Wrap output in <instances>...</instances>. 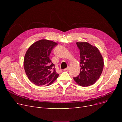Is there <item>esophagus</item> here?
Here are the masks:
<instances>
[{
	"label": "esophagus",
	"mask_w": 122,
	"mask_h": 122,
	"mask_svg": "<svg viewBox=\"0 0 122 122\" xmlns=\"http://www.w3.org/2000/svg\"><path fill=\"white\" fill-rule=\"evenodd\" d=\"M69 67L68 66V67H67L66 69H63V71H67V70H69Z\"/></svg>",
	"instance_id": "obj_1"
}]
</instances>
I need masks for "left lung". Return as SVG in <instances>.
I'll use <instances>...</instances> for the list:
<instances>
[{
    "instance_id": "obj_1",
    "label": "left lung",
    "mask_w": 122,
    "mask_h": 122,
    "mask_svg": "<svg viewBox=\"0 0 122 122\" xmlns=\"http://www.w3.org/2000/svg\"><path fill=\"white\" fill-rule=\"evenodd\" d=\"M80 53V73L74 78L81 86L93 85L99 78L103 71L104 62L98 49L86 42L76 43Z\"/></svg>"
}]
</instances>
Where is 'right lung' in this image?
Here are the masks:
<instances>
[{
    "mask_svg": "<svg viewBox=\"0 0 122 122\" xmlns=\"http://www.w3.org/2000/svg\"><path fill=\"white\" fill-rule=\"evenodd\" d=\"M57 43L41 40L31 44L24 59V69L29 80L36 86H49L58 77L49 56Z\"/></svg>",
    "mask_w": 122,
    "mask_h": 122,
    "instance_id": "obj_1",
    "label": "right lung"
}]
</instances>
